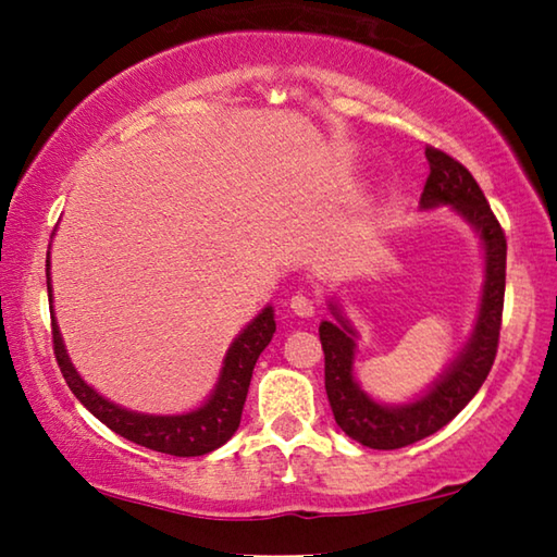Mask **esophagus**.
<instances>
[{"instance_id": "esophagus-1", "label": "esophagus", "mask_w": 557, "mask_h": 557, "mask_svg": "<svg viewBox=\"0 0 557 557\" xmlns=\"http://www.w3.org/2000/svg\"><path fill=\"white\" fill-rule=\"evenodd\" d=\"M289 307L297 317H312L314 314V301L305 297V295H292Z\"/></svg>"}]
</instances>
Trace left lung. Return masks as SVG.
Masks as SVG:
<instances>
[{
    "mask_svg": "<svg viewBox=\"0 0 557 557\" xmlns=\"http://www.w3.org/2000/svg\"><path fill=\"white\" fill-rule=\"evenodd\" d=\"M430 176L422 188V209L451 206L469 225H474L484 245V289L474 332L445 373L432 383L428 393L405 405L375 403L354 379L356 329L344 317L342 307L332 301L329 309L336 322L319 324L324 348V385L336 425L348 437L371 449H398L435 435L455 420L465 405L482 388L492 371L498 332H502L504 289H506V235L502 223L479 188L476 178L465 164L428 147Z\"/></svg>",
    "mask_w": 557,
    "mask_h": 557,
    "instance_id": "8db88e82",
    "label": "left lung"
}]
</instances>
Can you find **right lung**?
Instances as JSON below:
<instances>
[{
	"instance_id": "1",
	"label": "right lung",
	"mask_w": 557,
	"mask_h": 557,
	"mask_svg": "<svg viewBox=\"0 0 557 557\" xmlns=\"http://www.w3.org/2000/svg\"><path fill=\"white\" fill-rule=\"evenodd\" d=\"M49 260H46V287H49V305L53 309L51 295V275ZM51 334H53V354L59 361L65 383L86 408L96 418L108 425L120 437H125L135 445L147 449L164 451L174 457H201L209 451L219 449L233 437V432L240 425V414L245 405V395L250 388L252 369H256L258 356L265 351L272 334H275V312L265 307L252 319V322L235 336L228 354L223 358V369L219 383L201 408L184 414H145L135 412L120 405L110 403L96 393L90 385L81 379L78 371L73 369L69 354H65L63 338L51 312Z\"/></svg>"
}]
</instances>
